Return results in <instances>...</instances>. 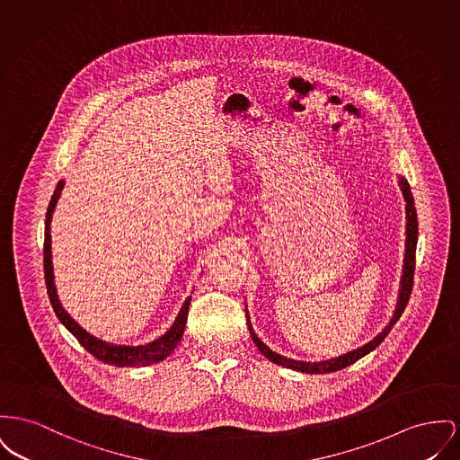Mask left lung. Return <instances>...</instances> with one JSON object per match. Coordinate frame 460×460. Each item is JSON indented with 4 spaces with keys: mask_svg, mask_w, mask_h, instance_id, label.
<instances>
[{
    "mask_svg": "<svg viewBox=\"0 0 460 460\" xmlns=\"http://www.w3.org/2000/svg\"><path fill=\"white\" fill-rule=\"evenodd\" d=\"M400 188L403 190L406 201V252H405V264H403V276H402V290H400V300H398V307L394 313V318L391 320V323L385 326V330L382 333H378L374 341H370L368 344H365L363 348H358L354 351L348 352L344 356L333 358V359H326V361H318V363H305V361H296L290 358H285L281 354H276L270 351V348L255 335V332L252 330L250 322H248V328H250V335L255 342V346L259 348V351L262 352L266 358H270L272 363H278L281 367L297 370V372H304V374H330V372H337L342 370L346 367H349L352 363H356L359 358L367 356L368 352L374 351L378 344L387 337V333L391 332V328L394 323L400 320V316L405 311L406 304L410 300V294L413 288V270H415V248H417V234H419V222H417V212H415V205H413V196L410 186L405 179H400Z\"/></svg>",
    "mask_w": 460,
    "mask_h": 460,
    "instance_id": "8db88e82",
    "label": "left lung"
}]
</instances>
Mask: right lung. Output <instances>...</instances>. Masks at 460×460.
I'll list each match as a JSON object with an SVG mask.
<instances>
[{
    "label": "right lung",
    "mask_w": 460,
    "mask_h": 460,
    "mask_svg": "<svg viewBox=\"0 0 460 460\" xmlns=\"http://www.w3.org/2000/svg\"><path fill=\"white\" fill-rule=\"evenodd\" d=\"M64 188V182L60 181L57 184L54 196L50 199L49 210H47V220H45V248H43V266H45V283H47V292L52 302L55 314L60 320V323L64 324L82 344L83 348L90 354H93L97 359L112 365V367H144L149 363H156L162 361L163 358H166L170 352L177 348V344L182 339L186 322H188V311H190V297L184 302L175 323L172 324V328L160 337L155 342H149L146 346H112L108 344L93 335H90L86 330H83L80 324L76 323L60 305L57 292H55L54 285V270H52V240H50V220H52V212H54L57 199L60 198V190Z\"/></svg>",
    "instance_id": "add662e5"
}]
</instances>
